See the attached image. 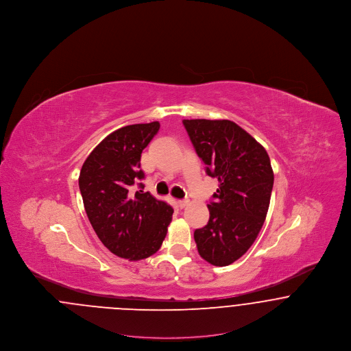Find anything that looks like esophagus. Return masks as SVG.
Wrapping results in <instances>:
<instances>
[{
    "label": "esophagus",
    "mask_w": 351,
    "mask_h": 351,
    "mask_svg": "<svg viewBox=\"0 0 351 351\" xmlns=\"http://www.w3.org/2000/svg\"><path fill=\"white\" fill-rule=\"evenodd\" d=\"M188 204H189V201H188V200L178 201V205H179V206H180V208H182V209H183V208H185V206H186V205H188Z\"/></svg>",
    "instance_id": "esophagus-1"
}]
</instances>
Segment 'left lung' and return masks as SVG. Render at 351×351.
I'll return each mask as SVG.
<instances>
[{
  "label": "left lung",
  "instance_id": "1",
  "mask_svg": "<svg viewBox=\"0 0 351 351\" xmlns=\"http://www.w3.org/2000/svg\"><path fill=\"white\" fill-rule=\"evenodd\" d=\"M184 128L219 185L208 204L209 221L195 230L202 259L229 266L249 250L267 216L274 171L265 147L229 119H184Z\"/></svg>",
  "mask_w": 351,
  "mask_h": 351
}]
</instances>
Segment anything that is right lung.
Here are the masks:
<instances>
[{"mask_svg":"<svg viewBox=\"0 0 351 351\" xmlns=\"http://www.w3.org/2000/svg\"><path fill=\"white\" fill-rule=\"evenodd\" d=\"M160 125L158 121L121 128L109 134L85 159L79 186L89 222L104 246L129 261L160 249L173 209L150 192L130 186L145 178L141 154ZM143 188V184L139 183Z\"/></svg>","mask_w":351,"mask_h":351,"instance_id":"add662e5","label":"right lung"}]
</instances>
